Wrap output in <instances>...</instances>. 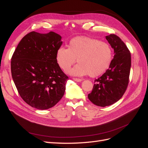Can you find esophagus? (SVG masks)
Returning <instances> with one entry per match:
<instances>
[{
	"label": "esophagus",
	"instance_id": "34e87169",
	"mask_svg": "<svg viewBox=\"0 0 148 148\" xmlns=\"http://www.w3.org/2000/svg\"><path fill=\"white\" fill-rule=\"evenodd\" d=\"M73 80H75V82H80L82 81V79H80V78H73Z\"/></svg>",
	"mask_w": 148,
	"mask_h": 148
}]
</instances>
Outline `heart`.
Returning <instances> with one entry per match:
<instances>
[{
  "label": "heart",
  "instance_id": "obj_1",
  "mask_svg": "<svg viewBox=\"0 0 148 148\" xmlns=\"http://www.w3.org/2000/svg\"><path fill=\"white\" fill-rule=\"evenodd\" d=\"M76 59L79 64L70 70V73L97 77L109 67L112 60V50L105 41L87 36H77L70 39L68 48L60 46L56 53L57 63L64 71L70 68Z\"/></svg>",
  "mask_w": 148,
  "mask_h": 148
}]
</instances>
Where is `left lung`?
Masks as SVG:
<instances>
[{
  "label": "left lung",
  "mask_w": 148,
  "mask_h": 148,
  "mask_svg": "<svg viewBox=\"0 0 148 148\" xmlns=\"http://www.w3.org/2000/svg\"><path fill=\"white\" fill-rule=\"evenodd\" d=\"M114 49L115 55L109 68L96 79L88 97L100 107L110 106L117 102L127 90L131 68V53L119 36L110 34L106 37Z\"/></svg>",
  "instance_id": "left-lung-1"
}]
</instances>
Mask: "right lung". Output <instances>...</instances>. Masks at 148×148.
<instances>
[{
    "instance_id": "obj_1",
    "label": "right lung",
    "mask_w": 148,
    "mask_h": 148,
    "mask_svg": "<svg viewBox=\"0 0 148 148\" xmlns=\"http://www.w3.org/2000/svg\"><path fill=\"white\" fill-rule=\"evenodd\" d=\"M61 38L53 31H32L22 38L12 57V76L18 92L26 104L37 109L51 108L64 95L69 77L56 60Z\"/></svg>"
}]
</instances>
